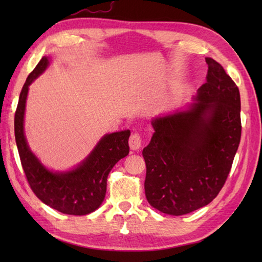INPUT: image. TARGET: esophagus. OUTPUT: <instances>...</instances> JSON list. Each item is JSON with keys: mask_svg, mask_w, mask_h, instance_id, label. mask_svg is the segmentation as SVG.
Returning a JSON list of instances; mask_svg holds the SVG:
<instances>
[{"mask_svg": "<svg viewBox=\"0 0 262 262\" xmlns=\"http://www.w3.org/2000/svg\"><path fill=\"white\" fill-rule=\"evenodd\" d=\"M141 146H142V137L138 133H135V134H133L129 138V147L133 149V151H137Z\"/></svg>", "mask_w": 262, "mask_h": 262, "instance_id": "34e87169", "label": "esophagus"}]
</instances>
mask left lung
I'll list each match as a JSON object with an SVG mask.
<instances>
[{"mask_svg":"<svg viewBox=\"0 0 262 262\" xmlns=\"http://www.w3.org/2000/svg\"><path fill=\"white\" fill-rule=\"evenodd\" d=\"M206 83L186 110L152 120L143 158L148 204L180 216L204 207L223 188L241 140L240 91L223 66L206 57Z\"/></svg>","mask_w":262,"mask_h":262,"instance_id":"obj_1","label":"left lung"}]
</instances>
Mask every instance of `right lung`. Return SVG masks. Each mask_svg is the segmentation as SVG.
<instances>
[{
  "label": "right lung",
  "instance_id": "add662e5",
  "mask_svg": "<svg viewBox=\"0 0 262 262\" xmlns=\"http://www.w3.org/2000/svg\"><path fill=\"white\" fill-rule=\"evenodd\" d=\"M51 57L43 56L22 88L14 116V136L22 168L36 196L49 207L63 214L86 215L102 204L107 178L111 169L129 153L128 138L130 130L104 135L92 152L69 171L47 169L32 153L25 136V111L29 85L46 71Z\"/></svg>",
  "mask_w": 262,
  "mask_h": 262
}]
</instances>
